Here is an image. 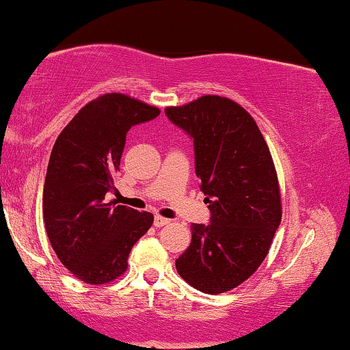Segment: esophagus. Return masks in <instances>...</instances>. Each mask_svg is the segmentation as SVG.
Wrapping results in <instances>:
<instances>
[{
  "label": "esophagus",
  "instance_id": "esophagus-1",
  "mask_svg": "<svg viewBox=\"0 0 350 350\" xmlns=\"http://www.w3.org/2000/svg\"><path fill=\"white\" fill-rule=\"evenodd\" d=\"M169 219H167V217H163V216H158V215H156L154 216V226L156 227H163V226H167V224H169Z\"/></svg>",
  "mask_w": 350,
  "mask_h": 350
}]
</instances>
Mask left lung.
Wrapping results in <instances>:
<instances>
[{
  "mask_svg": "<svg viewBox=\"0 0 350 350\" xmlns=\"http://www.w3.org/2000/svg\"><path fill=\"white\" fill-rule=\"evenodd\" d=\"M165 115L194 140L196 175L210 210V224H191L176 271L197 291L227 292L259 268L281 224L270 150L252 116L227 98L202 96Z\"/></svg>",
  "mask_w": 350,
  "mask_h": 350,
  "instance_id": "8db88e82",
  "label": "left lung"
}]
</instances>
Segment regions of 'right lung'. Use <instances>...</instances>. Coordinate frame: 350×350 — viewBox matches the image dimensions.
I'll list each match as a JSON object with an SVG mask.
<instances>
[{
    "mask_svg": "<svg viewBox=\"0 0 350 350\" xmlns=\"http://www.w3.org/2000/svg\"><path fill=\"white\" fill-rule=\"evenodd\" d=\"M159 109L120 93L104 94L70 120L55 142L44 183L42 213L53 251L88 284L123 275L129 252L153 215L109 202L126 134Z\"/></svg>",
    "mask_w": 350,
    "mask_h": 350,
    "instance_id": "right-lung-1",
    "label": "right lung"
}]
</instances>
